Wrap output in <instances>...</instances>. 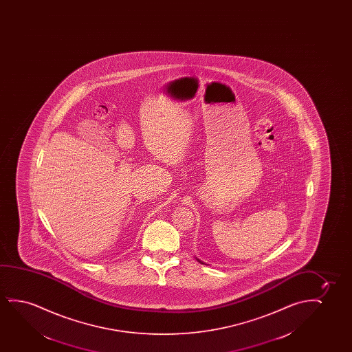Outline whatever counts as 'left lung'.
I'll list each match as a JSON object with an SVG mask.
<instances>
[{"mask_svg": "<svg viewBox=\"0 0 352 352\" xmlns=\"http://www.w3.org/2000/svg\"><path fill=\"white\" fill-rule=\"evenodd\" d=\"M196 260H197L198 262H199V263H202V265H204V263H203L202 261L198 260V258H196Z\"/></svg>", "mask_w": 352, "mask_h": 352, "instance_id": "obj_1", "label": "left lung"}]
</instances>
